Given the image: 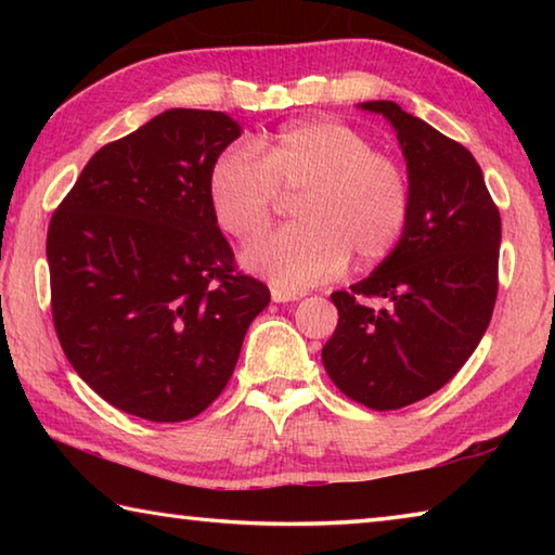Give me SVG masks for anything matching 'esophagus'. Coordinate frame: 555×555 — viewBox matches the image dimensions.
<instances>
[{
	"label": "esophagus",
	"mask_w": 555,
	"mask_h": 555,
	"mask_svg": "<svg viewBox=\"0 0 555 555\" xmlns=\"http://www.w3.org/2000/svg\"><path fill=\"white\" fill-rule=\"evenodd\" d=\"M306 291H291V288H271V300L274 304H288V300H298L304 298Z\"/></svg>",
	"instance_id": "esophagus-1"
}]
</instances>
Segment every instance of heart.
Returning <instances> with one entry per match:
<instances>
[{
    "label": "heart",
    "mask_w": 555,
    "mask_h": 555,
    "mask_svg": "<svg viewBox=\"0 0 555 555\" xmlns=\"http://www.w3.org/2000/svg\"><path fill=\"white\" fill-rule=\"evenodd\" d=\"M247 149H228L208 171L218 228L240 244L267 232L279 193L296 195V224L244 251V267L281 288H304L354 264L387 259L406 234L413 191L406 166L340 119H311Z\"/></svg>",
    "instance_id": "1"
}]
</instances>
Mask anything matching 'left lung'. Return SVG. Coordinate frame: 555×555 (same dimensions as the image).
<instances>
[{"label": "left lung", "mask_w": 555, "mask_h": 555, "mask_svg": "<svg viewBox=\"0 0 555 555\" xmlns=\"http://www.w3.org/2000/svg\"><path fill=\"white\" fill-rule=\"evenodd\" d=\"M360 107L397 131L413 208L399 247L367 279L331 296L340 318L323 364L345 397L397 411L448 384L480 345L500 288L502 220L463 144L397 102ZM364 297L387 299L388 308L377 312Z\"/></svg>", "instance_id": "left-lung-1"}]
</instances>
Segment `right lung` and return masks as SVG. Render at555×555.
<instances>
[{
  "label": "right lung",
  "instance_id": "add662e5",
  "mask_svg": "<svg viewBox=\"0 0 555 555\" xmlns=\"http://www.w3.org/2000/svg\"><path fill=\"white\" fill-rule=\"evenodd\" d=\"M242 134L212 109H166L109 142L46 240L55 335L112 406L178 424L220 397L269 288L237 271L208 171Z\"/></svg>",
  "mask_w": 555,
  "mask_h": 555
}]
</instances>
